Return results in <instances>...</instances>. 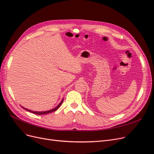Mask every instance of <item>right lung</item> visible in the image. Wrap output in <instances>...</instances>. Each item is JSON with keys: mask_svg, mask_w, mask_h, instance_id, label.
<instances>
[{"mask_svg": "<svg viewBox=\"0 0 154 154\" xmlns=\"http://www.w3.org/2000/svg\"><path fill=\"white\" fill-rule=\"evenodd\" d=\"M63 101V99L62 100L61 102L60 103H59V104H58L55 107V108H53L52 109H50V110H48V111H32V110H30V109H26V108H24L23 106H21V107H23V108L24 109H26V111H28L29 112H32V113H34V114H35V115H42L48 114V113H50V112H53V111H55L57 110V109L60 108V106H61V104H62Z\"/></svg>", "mask_w": 154, "mask_h": 154, "instance_id": "obj_1", "label": "right lung"}]
</instances>
